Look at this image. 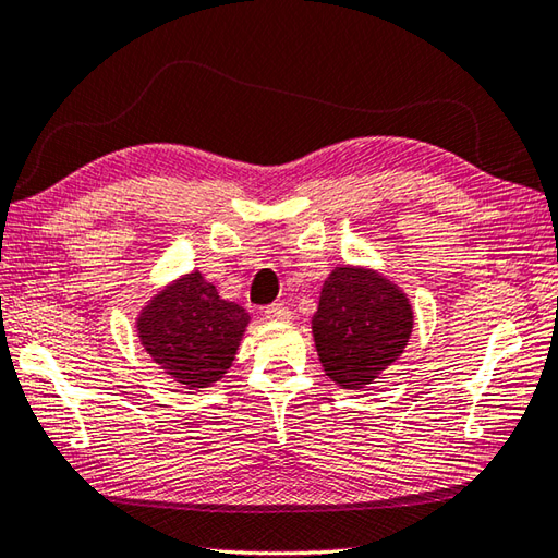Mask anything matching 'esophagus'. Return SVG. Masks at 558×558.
Returning <instances> with one entry per match:
<instances>
[{"mask_svg":"<svg viewBox=\"0 0 558 558\" xmlns=\"http://www.w3.org/2000/svg\"><path fill=\"white\" fill-rule=\"evenodd\" d=\"M266 318L268 322H278V324H288L292 318V312L288 310L286 304H270L266 310Z\"/></svg>","mask_w":558,"mask_h":558,"instance_id":"34e87169","label":"esophagus"}]
</instances>
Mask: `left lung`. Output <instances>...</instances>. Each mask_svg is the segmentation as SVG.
<instances>
[{
    "mask_svg": "<svg viewBox=\"0 0 558 558\" xmlns=\"http://www.w3.org/2000/svg\"><path fill=\"white\" fill-rule=\"evenodd\" d=\"M414 328L408 292L369 266H336L324 280L312 336L330 381L360 390L405 352Z\"/></svg>",
    "mask_w": 558,
    "mask_h": 558,
    "instance_id": "1",
    "label": "left lung"
}]
</instances>
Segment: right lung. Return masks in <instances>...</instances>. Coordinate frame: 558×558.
I'll return each mask as SVG.
<instances>
[{"label":"right lung","mask_w":558,"mask_h":558,"mask_svg":"<svg viewBox=\"0 0 558 558\" xmlns=\"http://www.w3.org/2000/svg\"><path fill=\"white\" fill-rule=\"evenodd\" d=\"M248 322L244 306L222 300L201 270H189L141 306L136 336L165 376L204 390L230 372Z\"/></svg>","instance_id":"obj_1"}]
</instances>
